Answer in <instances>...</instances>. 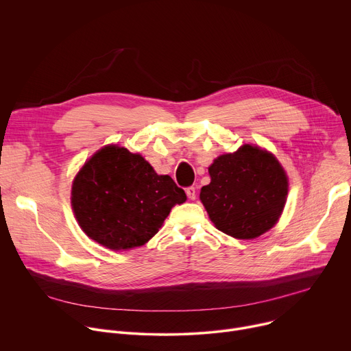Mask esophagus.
I'll return each mask as SVG.
<instances>
[{"instance_id": "esophagus-1", "label": "esophagus", "mask_w": 351, "mask_h": 351, "mask_svg": "<svg viewBox=\"0 0 351 351\" xmlns=\"http://www.w3.org/2000/svg\"><path fill=\"white\" fill-rule=\"evenodd\" d=\"M186 194H187V197H189L190 199H195V195H197V190H195V187H194V186L187 187V189H186Z\"/></svg>"}]
</instances>
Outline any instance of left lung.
<instances>
[{
  "label": "left lung",
  "instance_id": "left-lung-1",
  "mask_svg": "<svg viewBox=\"0 0 351 351\" xmlns=\"http://www.w3.org/2000/svg\"><path fill=\"white\" fill-rule=\"evenodd\" d=\"M211 183L202 187L210 219L236 239H256L279 219L287 195V178L265 149L245 144L218 157L208 168Z\"/></svg>",
  "mask_w": 351,
  "mask_h": 351
}]
</instances>
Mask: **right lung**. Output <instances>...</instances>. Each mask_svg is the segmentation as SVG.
Wrapping results in <instances>:
<instances>
[{
  "label": "right lung",
  "instance_id": "right-lung-1",
  "mask_svg": "<svg viewBox=\"0 0 351 351\" xmlns=\"http://www.w3.org/2000/svg\"><path fill=\"white\" fill-rule=\"evenodd\" d=\"M186 202L183 189L157 175L138 154L108 145L76 175L72 207L83 232L112 250L145 244L162 226L171 208Z\"/></svg>",
  "mask_w": 351,
  "mask_h": 351
}]
</instances>
